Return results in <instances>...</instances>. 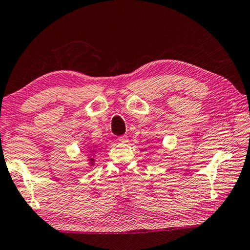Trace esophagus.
Masks as SVG:
<instances>
[{
  "label": "esophagus",
  "mask_w": 250,
  "mask_h": 250,
  "mask_svg": "<svg viewBox=\"0 0 250 250\" xmlns=\"http://www.w3.org/2000/svg\"><path fill=\"white\" fill-rule=\"evenodd\" d=\"M118 142L127 143L128 142V137L126 136V135H122V136H118Z\"/></svg>",
  "instance_id": "esophagus-1"
}]
</instances>
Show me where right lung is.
<instances>
[{"instance_id": "obj_1", "label": "right lung", "mask_w": 250, "mask_h": 250, "mask_svg": "<svg viewBox=\"0 0 250 250\" xmlns=\"http://www.w3.org/2000/svg\"><path fill=\"white\" fill-rule=\"evenodd\" d=\"M91 160H92V159H91Z\"/></svg>"}]
</instances>
